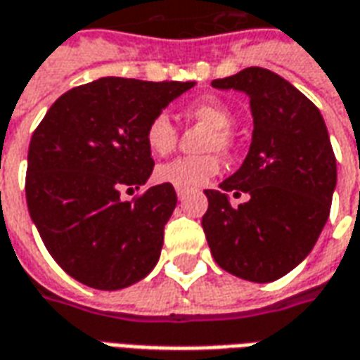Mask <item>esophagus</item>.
I'll return each instance as SVG.
<instances>
[{
  "label": "esophagus",
  "instance_id": "1",
  "mask_svg": "<svg viewBox=\"0 0 360 360\" xmlns=\"http://www.w3.org/2000/svg\"><path fill=\"white\" fill-rule=\"evenodd\" d=\"M176 195H178V199H184L186 195H188V191L182 190V188H176Z\"/></svg>",
  "mask_w": 360,
  "mask_h": 360
}]
</instances>
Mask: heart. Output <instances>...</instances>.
Returning <instances> with one entry per match:
<instances>
[{
    "instance_id": "b5f03b06",
    "label": "heart",
    "mask_w": 360,
    "mask_h": 360,
    "mask_svg": "<svg viewBox=\"0 0 360 360\" xmlns=\"http://www.w3.org/2000/svg\"><path fill=\"white\" fill-rule=\"evenodd\" d=\"M184 117L188 122L207 126V132L199 138L201 155L178 157L174 161L162 162L155 170V180L161 184H170L182 190H193L212 178L220 170V161L217 153L230 157L236 149V134L232 130L234 112L220 101H198L184 109ZM146 146L157 157L172 153L178 146L176 124L161 112L155 115L146 126Z\"/></svg>"
}]
</instances>
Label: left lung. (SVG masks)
Returning <instances> with one entry per match:
<instances>
[{"label": "left lung", "mask_w": 360, "mask_h": 360, "mask_svg": "<svg viewBox=\"0 0 360 360\" xmlns=\"http://www.w3.org/2000/svg\"><path fill=\"white\" fill-rule=\"evenodd\" d=\"M241 90L253 111V141L238 172L205 190L203 232L220 269L249 282H274L305 259L330 217L338 170L319 107L282 76L249 67L212 80ZM226 191L250 193L232 207Z\"/></svg>", "instance_id": "obj_1"}]
</instances>
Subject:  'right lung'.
I'll return each mask as SVG.
<instances>
[{
	"instance_id": "add662e5",
	"label": "right lung",
	"mask_w": 360,
	"mask_h": 360,
	"mask_svg": "<svg viewBox=\"0 0 360 360\" xmlns=\"http://www.w3.org/2000/svg\"><path fill=\"white\" fill-rule=\"evenodd\" d=\"M193 82L107 76L55 101L28 146L26 205L44 245L69 276L122 290L153 270L176 191L159 184L130 201L155 161L146 126Z\"/></svg>"
}]
</instances>
